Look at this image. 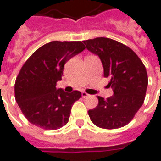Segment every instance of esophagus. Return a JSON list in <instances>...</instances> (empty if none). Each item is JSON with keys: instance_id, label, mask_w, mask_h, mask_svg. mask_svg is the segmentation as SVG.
Segmentation results:
<instances>
[{"instance_id": "obj_1", "label": "esophagus", "mask_w": 161, "mask_h": 161, "mask_svg": "<svg viewBox=\"0 0 161 161\" xmlns=\"http://www.w3.org/2000/svg\"><path fill=\"white\" fill-rule=\"evenodd\" d=\"M81 96H82L83 98H86L87 96H89V94L86 93V92H82V93H81Z\"/></svg>"}]
</instances>
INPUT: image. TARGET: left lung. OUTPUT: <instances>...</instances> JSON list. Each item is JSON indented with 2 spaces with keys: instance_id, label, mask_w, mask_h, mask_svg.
<instances>
[{
  "instance_id": "8db88e82",
  "label": "left lung",
  "mask_w": 161,
  "mask_h": 161,
  "mask_svg": "<svg viewBox=\"0 0 161 161\" xmlns=\"http://www.w3.org/2000/svg\"><path fill=\"white\" fill-rule=\"evenodd\" d=\"M83 42L101 58L104 77L110 79L108 86L114 91V95L106 100L97 97V107L88 111L90 119L105 129L126 126L145 101L148 85L145 65L130 47L114 40L97 37Z\"/></svg>"
}]
</instances>
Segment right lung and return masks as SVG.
<instances>
[{
	"mask_svg": "<svg viewBox=\"0 0 161 161\" xmlns=\"http://www.w3.org/2000/svg\"><path fill=\"white\" fill-rule=\"evenodd\" d=\"M85 49L81 42L53 41L41 47L26 60L14 83L17 104L29 122L45 130L67 125L80 91L57 89L65 63Z\"/></svg>",
	"mask_w": 161,
	"mask_h": 161,
	"instance_id": "add662e5",
	"label": "right lung"
}]
</instances>
